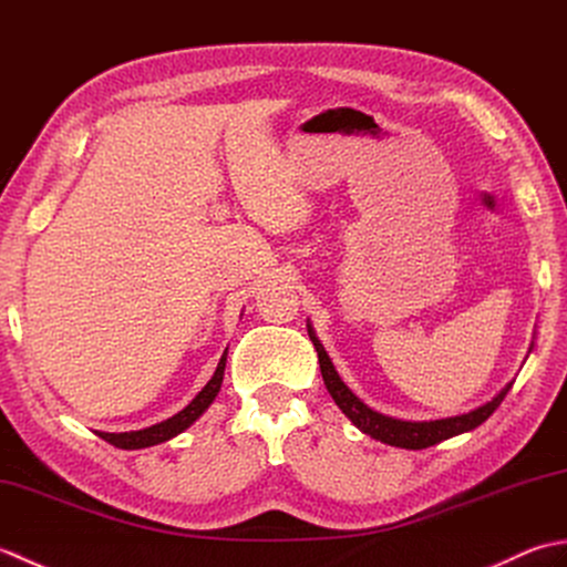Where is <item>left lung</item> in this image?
Returning <instances> with one entry per match:
<instances>
[{
	"label": "left lung",
	"mask_w": 567,
	"mask_h": 567,
	"mask_svg": "<svg viewBox=\"0 0 567 567\" xmlns=\"http://www.w3.org/2000/svg\"><path fill=\"white\" fill-rule=\"evenodd\" d=\"M307 331H309V339L315 343L317 353H319V365H321V378L323 384H327L329 394L333 396V402L339 404L341 412L353 421V424L368 433L370 439L382 441L388 445H396V449H409V451H421V449H429V445H436L445 439H453L457 433H465V431H473L477 429L483 421H487L492 416V412L502 404L504 396L512 390V382L504 388L497 396H492V400L483 406L473 409V412L461 414V416H449V419H436V421H404V419H394V416H384L375 409H370L368 404H363L358 400V396L346 388V382L339 378V372H336L331 358L323 351L321 341L317 339L315 329L307 323ZM528 353H532V348H528Z\"/></svg>",
	"instance_id": "1"
}]
</instances>
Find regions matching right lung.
<instances>
[{"instance_id": "right-lung-1", "label": "right lung", "mask_w": 567, "mask_h": 567, "mask_svg": "<svg viewBox=\"0 0 567 567\" xmlns=\"http://www.w3.org/2000/svg\"><path fill=\"white\" fill-rule=\"evenodd\" d=\"M224 368H226V351L219 360V365H216L212 380L204 384L202 392L192 400L183 412H177L175 416L161 421V424H153L148 429H141V431H124V433H106V431H97V436L104 439L106 443L116 445V449H124V451H136V449H148V445H158L175 439L177 433H183L185 429H189L195 421L207 412L209 404L214 402V396L219 394L221 390V382H224Z\"/></svg>"}]
</instances>
